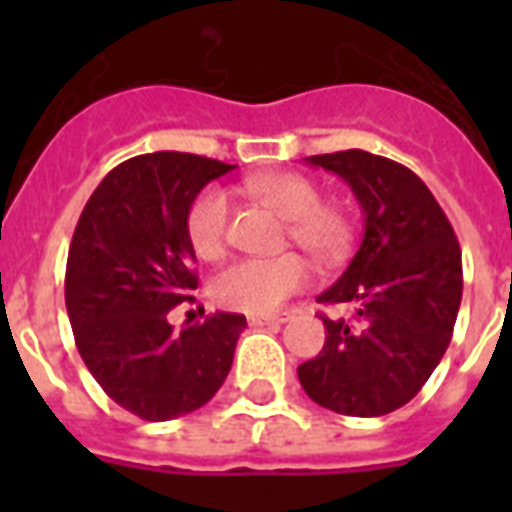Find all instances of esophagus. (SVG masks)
<instances>
[{"instance_id": "esophagus-1", "label": "esophagus", "mask_w": 512, "mask_h": 512, "mask_svg": "<svg viewBox=\"0 0 512 512\" xmlns=\"http://www.w3.org/2000/svg\"><path fill=\"white\" fill-rule=\"evenodd\" d=\"M289 319V313H273V316H249V327H279Z\"/></svg>"}]
</instances>
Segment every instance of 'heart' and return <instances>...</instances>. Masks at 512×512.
<instances>
[{
    "instance_id": "heart-1",
    "label": "heart",
    "mask_w": 512,
    "mask_h": 512,
    "mask_svg": "<svg viewBox=\"0 0 512 512\" xmlns=\"http://www.w3.org/2000/svg\"><path fill=\"white\" fill-rule=\"evenodd\" d=\"M247 191L287 217V236L303 247L316 263H337L350 247L353 225L345 209L321 201L316 180L297 172H268L247 180ZM231 199L223 188L209 185L193 199L185 233L201 260H220L228 247ZM311 271L295 252L279 257H247L228 265L212 279V297L228 311L268 316L279 311L287 297L308 284Z\"/></svg>"
}]
</instances>
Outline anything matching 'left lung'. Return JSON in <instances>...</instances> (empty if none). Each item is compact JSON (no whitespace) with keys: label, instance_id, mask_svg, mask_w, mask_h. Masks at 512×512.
Returning <instances> with one entry per match:
<instances>
[{"label":"left lung","instance_id":"8db88e82","mask_svg":"<svg viewBox=\"0 0 512 512\" xmlns=\"http://www.w3.org/2000/svg\"><path fill=\"white\" fill-rule=\"evenodd\" d=\"M340 175L364 209V239L319 303L327 342L297 366L308 396L348 417H380L409 404L452 340L462 300V252L444 209L404 164L361 148L308 156Z\"/></svg>","mask_w":512,"mask_h":512}]
</instances>
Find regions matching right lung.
I'll return each mask as SVG.
<instances>
[{
    "mask_svg": "<svg viewBox=\"0 0 512 512\" xmlns=\"http://www.w3.org/2000/svg\"><path fill=\"white\" fill-rule=\"evenodd\" d=\"M233 164L177 151L127 159L103 177L76 223L66 311L79 356L127 412L164 422L215 396L247 327L215 313L180 332L167 321L199 287L185 217L201 188Z\"/></svg>",
    "mask_w": 512,
    "mask_h": 512,
    "instance_id": "obj_1",
    "label": "right lung"
}]
</instances>
